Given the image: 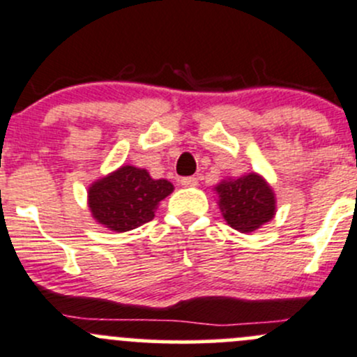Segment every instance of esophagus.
Masks as SVG:
<instances>
[{
	"label": "esophagus",
	"mask_w": 357,
	"mask_h": 357,
	"mask_svg": "<svg viewBox=\"0 0 357 357\" xmlns=\"http://www.w3.org/2000/svg\"><path fill=\"white\" fill-rule=\"evenodd\" d=\"M181 183L183 186H197L198 185V179L193 178V176H188V178H181Z\"/></svg>",
	"instance_id": "obj_1"
}]
</instances>
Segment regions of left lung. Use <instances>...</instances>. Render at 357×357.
Instances as JSON below:
<instances>
[{
    "label": "left lung",
    "instance_id": "1",
    "mask_svg": "<svg viewBox=\"0 0 357 357\" xmlns=\"http://www.w3.org/2000/svg\"><path fill=\"white\" fill-rule=\"evenodd\" d=\"M226 222L239 232H253L275 215V195L257 172L224 179L215 186Z\"/></svg>",
    "mask_w": 357,
    "mask_h": 357
}]
</instances>
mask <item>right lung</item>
<instances>
[{"instance_id": "1", "label": "right lung", "mask_w": 357, "mask_h": 357, "mask_svg": "<svg viewBox=\"0 0 357 357\" xmlns=\"http://www.w3.org/2000/svg\"><path fill=\"white\" fill-rule=\"evenodd\" d=\"M167 179H152L147 169L121 166L89 188L92 217L114 232H126L153 219L160 200L172 193Z\"/></svg>"}]
</instances>
